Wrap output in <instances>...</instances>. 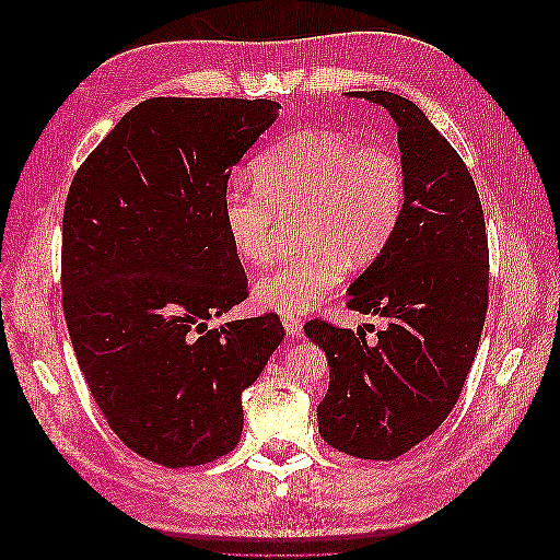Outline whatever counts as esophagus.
Instances as JSON below:
<instances>
[{"mask_svg":"<svg viewBox=\"0 0 560 560\" xmlns=\"http://www.w3.org/2000/svg\"><path fill=\"white\" fill-rule=\"evenodd\" d=\"M282 325H284V331L290 334L292 338H301L303 336V322L294 315H282Z\"/></svg>","mask_w":560,"mask_h":560,"instance_id":"1","label":"esophagus"}]
</instances>
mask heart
<instances>
[{
  "instance_id": "1",
  "label": "heart",
  "mask_w": 560,
  "mask_h": 560,
  "mask_svg": "<svg viewBox=\"0 0 560 560\" xmlns=\"http://www.w3.org/2000/svg\"><path fill=\"white\" fill-rule=\"evenodd\" d=\"M252 177V191L233 186L224 194L222 222L233 252L266 266L276 249V214H299L296 238L306 249L254 284L257 306L282 315L317 308L346 266L374 264L404 214L406 182L395 151L343 132L287 135L257 159Z\"/></svg>"
}]
</instances>
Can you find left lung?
I'll list each match as a JSON object with an SVG mask.
<instances>
[{
	"label": "left lung",
	"instance_id": "left-lung-1",
	"mask_svg": "<svg viewBox=\"0 0 560 560\" xmlns=\"http://www.w3.org/2000/svg\"><path fill=\"white\" fill-rule=\"evenodd\" d=\"M397 124L406 182L393 243L350 284L348 308L385 319L376 341L325 319L306 336L327 354L319 436L362 460H393L448 418L479 348L488 308V235L479 191L418 105L354 91Z\"/></svg>",
	"mask_w": 560,
	"mask_h": 560
}]
</instances>
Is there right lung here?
<instances>
[{
    "label": "right lung",
    "instance_id": "1",
    "mask_svg": "<svg viewBox=\"0 0 560 560\" xmlns=\"http://www.w3.org/2000/svg\"><path fill=\"white\" fill-rule=\"evenodd\" d=\"M278 109L273 100H144L67 194L62 308L74 354L116 436L163 467L238 446L243 389L284 338L273 313L208 327L247 299L222 200Z\"/></svg>",
    "mask_w": 560,
    "mask_h": 560
}]
</instances>
